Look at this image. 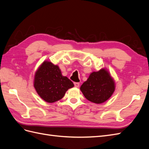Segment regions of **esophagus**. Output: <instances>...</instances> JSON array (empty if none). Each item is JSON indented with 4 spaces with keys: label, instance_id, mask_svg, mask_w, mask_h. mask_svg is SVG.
Returning a JSON list of instances; mask_svg holds the SVG:
<instances>
[{
    "label": "esophagus",
    "instance_id": "1",
    "mask_svg": "<svg viewBox=\"0 0 149 149\" xmlns=\"http://www.w3.org/2000/svg\"><path fill=\"white\" fill-rule=\"evenodd\" d=\"M74 86L76 88H78L79 86V83H74Z\"/></svg>",
    "mask_w": 149,
    "mask_h": 149
}]
</instances>
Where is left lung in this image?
Masks as SVG:
<instances>
[{"label":"left lung","instance_id":"left-lung-1","mask_svg":"<svg viewBox=\"0 0 149 149\" xmlns=\"http://www.w3.org/2000/svg\"><path fill=\"white\" fill-rule=\"evenodd\" d=\"M115 88L114 80L109 72L102 68L90 74L87 81L81 86L80 90L88 101L101 104L109 100Z\"/></svg>","mask_w":149,"mask_h":149}]
</instances>
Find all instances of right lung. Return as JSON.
Wrapping results in <instances>:
<instances>
[{"label": "right lung", "mask_w": 149, "mask_h": 149, "mask_svg": "<svg viewBox=\"0 0 149 149\" xmlns=\"http://www.w3.org/2000/svg\"><path fill=\"white\" fill-rule=\"evenodd\" d=\"M33 86L42 100L52 103L63 97L68 89L73 88L74 84L62 75L58 65L45 61L35 72Z\"/></svg>", "instance_id": "1"}]
</instances>
